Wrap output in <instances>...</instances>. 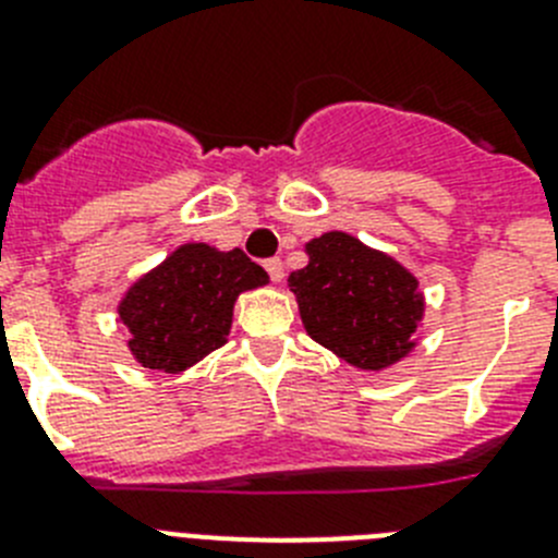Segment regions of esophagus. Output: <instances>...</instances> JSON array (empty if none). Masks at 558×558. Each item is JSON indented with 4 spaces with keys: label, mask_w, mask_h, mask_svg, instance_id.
Returning a JSON list of instances; mask_svg holds the SVG:
<instances>
[{
    "label": "esophagus",
    "mask_w": 558,
    "mask_h": 558,
    "mask_svg": "<svg viewBox=\"0 0 558 558\" xmlns=\"http://www.w3.org/2000/svg\"><path fill=\"white\" fill-rule=\"evenodd\" d=\"M265 270H268V276L274 279V282H282L284 279V265L279 256H274V259H265Z\"/></svg>",
    "instance_id": "1"
}]
</instances>
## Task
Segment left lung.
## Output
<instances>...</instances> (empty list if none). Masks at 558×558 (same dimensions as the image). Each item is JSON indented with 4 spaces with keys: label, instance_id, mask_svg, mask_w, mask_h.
Here are the masks:
<instances>
[{
    "label": "left lung",
    "instance_id": "left-lung-1",
    "mask_svg": "<svg viewBox=\"0 0 558 558\" xmlns=\"http://www.w3.org/2000/svg\"><path fill=\"white\" fill-rule=\"evenodd\" d=\"M310 263L288 279L315 343L363 372H383L416 347L425 299L416 276L347 231L304 245Z\"/></svg>",
    "mask_w": 558,
    "mask_h": 558
}]
</instances>
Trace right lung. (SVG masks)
Instances as JSON below:
<instances>
[{
    "instance_id": "obj_1",
    "label": "right lung",
    "mask_w": 558,
    "mask_h": 558,
    "mask_svg": "<svg viewBox=\"0 0 558 558\" xmlns=\"http://www.w3.org/2000/svg\"><path fill=\"white\" fill-rule=\"evenodd\" d=\"M268 284V274L240 248L179 245L122 295L120 322L128 349L145 368L179 374L220 349L231 329L236 295Z\"/></svg>"
}]
</instances>
